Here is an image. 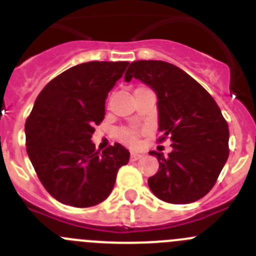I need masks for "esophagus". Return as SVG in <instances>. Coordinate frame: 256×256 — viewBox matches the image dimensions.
<instances>
[{
	"instance_id": "obj_1",
	"label": "esophagus",
	"mask_w": 256,
	"mask_h": 256,
	"mask_svg": "<svg viewBox=\"0 0 256 256\" xmlns=\"http://www.w3.org/2000/svg\"><path fill=\"white\" fill-rule=\"evenodd\" d=\"M141 158H142V154H140V152H130V160H132V162H136V160L141 159Z\"/></svg>"
}]
</instances>
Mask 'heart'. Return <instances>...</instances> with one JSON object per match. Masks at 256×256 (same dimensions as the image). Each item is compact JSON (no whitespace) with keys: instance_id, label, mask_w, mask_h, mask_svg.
<instances>
[{"instance_id":"1","label":"heart","mask_w":256,"mask_h":256,"mask_svg":"<svg viewBox=\"0 0 256 256\" xmlns=\"http://www.w3.org/2000/svg\"><path fill=\"white\" fill-rule=\"evenodd\" d=\"M118 137L122 140L126 144H134L137 138H136V133L130 130H120L118 132Z\"/></svg>"}]
</instances>
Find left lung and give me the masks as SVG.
<instances>
[{
  "label": "left lung",
  "mask_w": 256,
  "mask_h": 256,
  "mask_svg": "<svg viewBox=\"0 0 256 256\" xmlns=\"http://www.w3.org/2000/svg\"><path fill=\"white\" fill-rule=\"evenodd\" d=\"M138 79L158 96L159 132L172 141L168 156L151 151L159 170L148 178L156 198L188 204L204 198L216 184L228 159V124L200 83L178 66L160 60L133 61L126 82Z\"/></svg>",
  "instance_id": "1"
}]
</instances>
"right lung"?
Segmentation results:
<instances>
[{
    "instance_id": "1",
    "label": "right lung",
    "mask_w": 256,
    "mask_h": 256,
    "mask_svg": "<svg viewBox=\"0 0 256 256\" xmlns=\"http://www.w3.org/2000/svg\"><path fill=\"white\" fill-rule=\"evenodd\" d=\"M128 61H90L54 78L26 119V152L52 198L76 208L100 204L110 195L130 151L120 144L102 152L91 141L105 116L108 94Z\"/></svg>"
}]
</instances>
